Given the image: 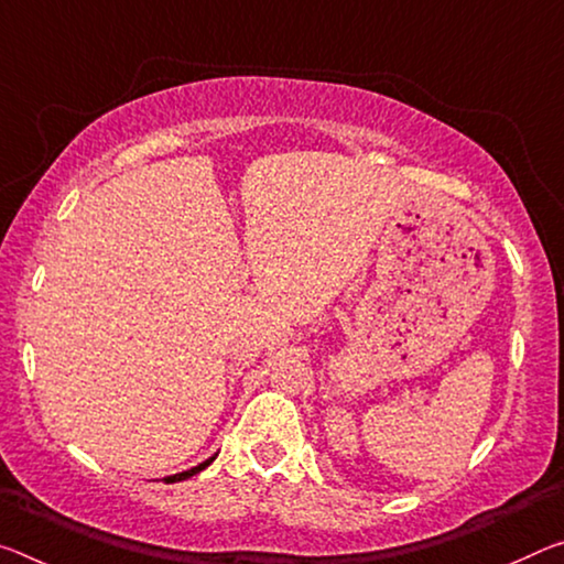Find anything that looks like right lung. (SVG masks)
<instances>
[{"instance_id":"obj_1","label":"right lung","mask_w":564,"mask_h":564,"mask_svg":"<svg viewBox=\"0 0 564 564\" xmlns=\"http://www.w3.org/2000/svg\"><path fill=\"white\" fill-rule=\"evenodd\" d=\"M213 459H216V454H213V457H208V459H205V462H200V464H198V467H193V469H187V471H181V475L165 477V481H167V485H173V481H183V479H187V477L198 475V471H203L205 467H208V464H213Z\"/></svg>"}]
</instances>
